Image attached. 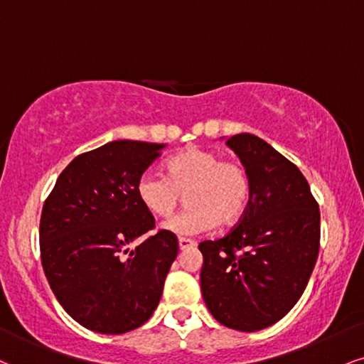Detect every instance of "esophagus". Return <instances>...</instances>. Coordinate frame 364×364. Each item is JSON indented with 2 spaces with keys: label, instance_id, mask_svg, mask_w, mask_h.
I'll list each match as a JSON object with an SVG mask.
<instances>
[{
  "label": "esophagus",
  "instance_id": "obj_1",
  "mask_svg": "<svg viewBox=\"0 0 364 364\" xmlns=\"http://www.w3.org/2000/svg\"><path fill=\"white\" fill-rule=\"evenodd\" d=\"M178 244H179V249H181V251H185V249H190V247H195L196 246L195 240L186 239V237H179L178 239Z\"/></svg>",
  "mask_w": 364,
  "mask_h": 364
}]
</instances>
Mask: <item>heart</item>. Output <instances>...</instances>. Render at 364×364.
I'll list each match as a JSON object with an SVG mask.
<instances>
[{"mask_svg": "<svg viewBox=\"0 0 364 364\" xmlns=\"http://www.w3.org/2000/svg\"><path fill=\"white\" fill-rule=\"evenodd\" d=\"M188 191L190 208L166 222L176 235H198L240 220L251 198V181L237 161L217 152L188 147L168 161V174L146 171L137 181V196L152 215L168 218Z\"/></svg>", "mask_w": 364, "mask_h": 364, "instance_id": "heart-1", "label": "heart"}]
</instances>
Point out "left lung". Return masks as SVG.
Segmentation results:
<instances>
[{"label": "left lung", "instance_id": "8db88e82", "mask_svg": "<svg viewBox=\"0 0 364 364\" xmlns=\"http://www.w3.org/2000/svg\"><path fill=\"white\" fill-rule=\"evenodd\" d=\"M251 181V198L237 225L203 240L201 295L229 329L273 326L307 287L321 246V210L300 169L252 134L227 139Z\"/></svg>", "mask_w": 364, "mask_h": 364}]
</instances>
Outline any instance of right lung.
Listing matches in <instances>:
<instances>
[{"instance_id": "right-lung-1", "label": "right lung", "mask_w": 364, "mask_h": 364, "mask_svg": "<svg viewBox=\"0 0 364 364\" xmlns=\"http://www.w3.org/2000/svg\"><path fill=\"white\" fill-rule=\"evenodd\" d=\"M164 144L115 140L82 152L57 178L41 217V259L52 291L77 323L124 334L151 318L178 237L157 230L137 181Z\"/></svg>"}]
</instances>
